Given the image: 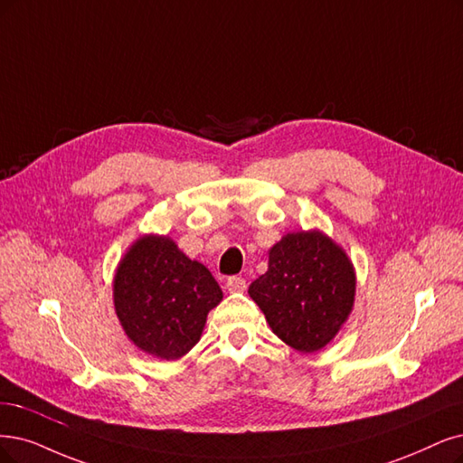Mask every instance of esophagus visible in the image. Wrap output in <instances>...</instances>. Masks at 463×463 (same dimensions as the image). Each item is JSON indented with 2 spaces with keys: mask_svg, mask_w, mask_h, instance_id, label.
I'll return each mask as SVG.
<instances>
[{
  "mask_svg": "<svg viewBox=\"0 0 463 463\" xmlns=\"http://www.w3.org/2000/svg\"><path fill=\"white\" fill-rule=\"evenodd\" d=\"M246 288H248V284H246V280L242 277H231L227 280V289H229L231 294H242Z\"/></svg>",
  "mask_w": 463,
  "mask_h": 463,
  "instance_id": "1",
  "label": "esophagus"
}]
</instances>
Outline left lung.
Listing matches in <instances>:
<instances>
[{"label":"left lung","mask_w":463,"mask_h":463,"mask_svg":"<svg viewBox=\"0 0 463 463\" xmlns=\"http://www.w3.org/2000/svg\"><path fill=\"white\" fill-rule=\"evenodd\" d=\"M354 270L326 234H286L269 251L265 275L248 294L284 344L315 353L334 339L353 309Z\"/></svg>","instance_id":"8db88e82"}]
</instances>
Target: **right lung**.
I'll list each match as a JSON object with an SVG mask.
<instances>
[{
    "label": "right lung",
    "mask_w": 463,
    "mask_h": 463,
    "mask_svg": "<svg viewBox=\"0 0 463 463\" xmlns=\"http://www.w3.org/2000/svg\"><path fill=\"white\" fill-rule=\"evenodd\" d=\"M221 299L212 272L167 236H143L116 270L114 307L128 337L164 361H175L198 344Z\"/></svg>",
    "instance_id": "1"
}]
</instances>
